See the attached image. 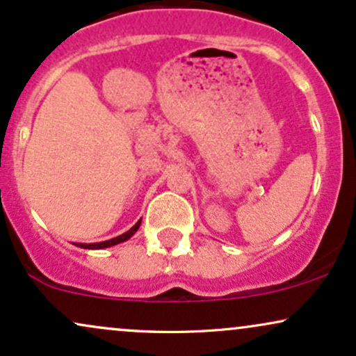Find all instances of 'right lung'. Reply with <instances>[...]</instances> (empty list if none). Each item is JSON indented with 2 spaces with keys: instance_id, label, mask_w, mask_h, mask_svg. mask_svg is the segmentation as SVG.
<instances>
[{
  "instance_id": "1",
  "label": "right lung",
  "mask_w": 356,
  "mask_h": 356,
  "mask_svg": "<svg viewBox=\"0 0 356 356\" xmlns=\"http://www.w3.org/2000/svg\"><path fill=\"white\" fill-rule=\"evenodd\" d=\"M140 220H142V219H138L136 226H132V227H130L129 231L124 232V234H122V236H117V238L108 239V241H102V243H93V244H81V243H79V244H76V246H79V248H83V249H104V248L115 246V244H118V243H124V241L130 239V238H132L134 234H136L138 227H140Z\"/></svg>"
}]
</instances>
